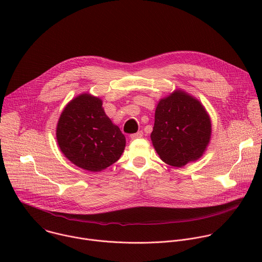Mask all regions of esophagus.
<instances>
[{
    "label": "esophagus",
    "mask_w": 262,
    "mask_h": 262,
    "mask_svg": "<svg viewBox=\"0 0 262 262\" xmlns=\"http://www.w3.org/2000/svg\"><path fill=\"white\" fill-rule=\"evenodd\" d=\"M143 136V132L142 130H140V132H138V133H135V134H132L130 135V139H138V138H141Z\"/></svg>",
    "instance_id": "1"
}]
</instances>
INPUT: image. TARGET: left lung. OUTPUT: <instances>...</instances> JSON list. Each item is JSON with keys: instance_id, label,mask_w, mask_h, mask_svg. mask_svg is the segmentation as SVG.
<instances>
[{"instance_id": "1", "label": "left lung", "mask_w": 262, "mask_h": 262, "mask_svg": "<svg viewBox=\"0 0 262 262\" xmlns=\"http://www.w3.org/2000/svg\"><path fill=\"white\" fill-rule=\"evenodd\" d=\"M211 134L210 118L203 105L182 91L160 100L151 133L152 144L168 165L182 167L198 160Z\"/></svg>"}]
</instances>
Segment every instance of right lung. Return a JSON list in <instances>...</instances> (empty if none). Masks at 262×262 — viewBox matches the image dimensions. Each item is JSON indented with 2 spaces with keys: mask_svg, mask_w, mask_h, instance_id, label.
Segmentation results:
<instances>
[{
  "mask_svg": "<svg viewBox=\"0 0 262 262\" xmlns=\"http://www.w3.org/2000/svg\"><path fill=\"white\" fill-rule=\"evenodd\" d=\"M57 141L71 163L92 172L117 162L125 147L124 135L105 115L102 101L89 94L66 105L58 121Z\"/></svg>",
  "mask_w": 262,
  "mask_h": 262,
  "instance_id": "obj_1",
  "label": "right lung"
}]
</instances>
